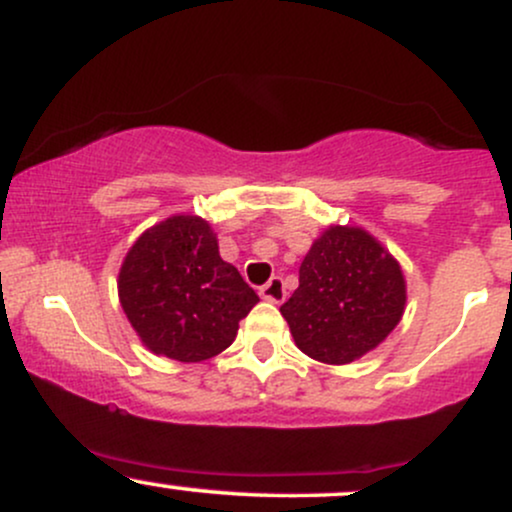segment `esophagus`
<instances>
[{"label": "esophagus", "mask_w": 512, "mask_h": 512, "mask_svg": "<svg viewBox=\"0 0 512 512\" xmlns=\"http://www.w3.org/2000/svg\"><path fill=\"white\" fill-rule=\"evenodd\" d=\"M260 295L269 303H283L286 300V286H283L281 276H272L264 286L260 288Z\"/></svg>", "instance_id": "obj_1"}]
</instances>
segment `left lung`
Returning a JSON list of instances; mask_svg holds the SVG:
<instances>
[{"mask_svg": "<svg viewBox=\"0 0 512 512\" xmlns=\"http://www.w3.org/2000/svg\"><path fill=\"white\" fill-rule=\"evenodd\" d=\"M405 310L400 264L367 231L331 226L300 264V286L281 315L312 360L348 365L396 329Z\"/></svg>", "mask_w": 512, "mask_h": 512, "instance_id": "obj_1", "label": "left lung"}]
</instances>
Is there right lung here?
I'll use <instances>...</instances> for the list:
<instances>
[{
	"label": "right lung",
	"mask_w": 512,
	"mask_h": 512,
	"mask_svg": "<svg viewBox=\"0 0 512 512\" xmlns=\"http://www.w3.org/2000/svg\"><path fill=\"white\" fill-rule=\"evenodd\" d=\"M119 300L152 353L202 362L233 343L238 322L260 303L219 255L205 219L178 214L147 229L119 272Z\"/></svg>",
	"instance_id": "1"
}]
</instances>
